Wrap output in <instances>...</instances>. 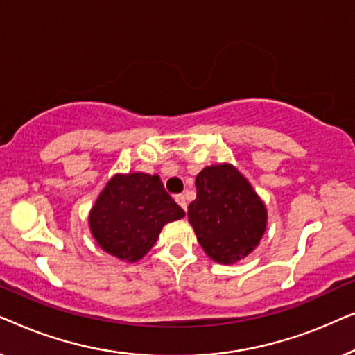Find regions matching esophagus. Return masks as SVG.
<instances>
[{
  "instance_id": "1",
  "label": "esophagus",
  "mask_w": 355,
  "mask_h": 355,
  "mask_svg": "<svg viewBox=\"0 0 355 355\" xmlns=\"http://www.w3.org/2000/svg\"><path fill=\"white\" fill-rule=\"evenodd\" d=\"M176 202H178V205L181 207L184 211H187V202H186V197H184V196H178V197H176Z\"/></svg>"
}]
</instances>
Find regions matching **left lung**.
<instances>
[{
    "instance_id": "left-lung-1",
    "label": "left lung",
    "mask_w": 355,
    "mask_h": 355,
    "mask_svg": "<svg viewBox=\"0 0 355 355\" xmlns=\"http://www.w3.org/2000/svg\"><path fill=\"white\" fill-rule=\"evenodd\" d=\"M197 197L187 211L205 254L234 265L252 254L266 231L268 211L244 174L231 163L205 166L196 178Z\"/></svg>"
}]
</instances>
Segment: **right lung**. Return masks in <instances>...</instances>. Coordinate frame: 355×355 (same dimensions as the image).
Wrapping results in <instances>:
<instances>
[{
	"label": "right lung",
	"instance_id": "right-lung-1",
	"mask_svg": "<svg viewBox=\"0 0 355 355\" xmlns=\"http://www.w3.org/2000/svg\"><path fill=\"white\" fill-rule=\"evenodd\" d=\"M184 215L157 174L118 173L92 207L89 227L106 254L134 263L148 254L164 225Z\"/></svg>",
	"mask_w": 355,
	"mask_h": 355
}]
</instances>
